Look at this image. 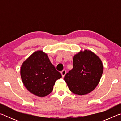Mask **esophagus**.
<instances>
[{
  "instance_id": "1",
  "label": "esophagus",
  "mask_w": 121,
  "mask_h": 121,
  "mask_svg": "<svg viewBox=\"0 0 121 121\" xmlns=\"http://www.w3.org/2000/svg\"><path fill=\"white\" fill-rule=\"evenodd\" d=\"M61 75H62V76L63 77L65 76V75L66 74V70H63L61 72Z\"/></svg>"
}]
</instances>
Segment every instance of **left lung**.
Segmentation results:
<instances>
[{"label": "left lung", "mask_w": 121, "mask_h": 121, "mask_svg": "<svg viewBox=\"0 0 121 121\" xmlns=\"http://www.w3.org/2000/svg\"><path fill=\"white\" fill-rule=\"evenodd\" d=\"M73 68L64 77L69 90L78 95L91 92L99 84L103 73L102 61L92 52L85 50L73 56Z\"/></svg>", "instance_id": "1"}]
</instances>
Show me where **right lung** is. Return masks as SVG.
Here are the masks:
<instances>
[{
  "label": "right lung",
  "instance_id": "right-lung-1",
  "mask_svg": "<svg viewBox=\"0 0 121 121\" xmlns=\"http://www.w3.org/2000/svg\"><path fill=\"white\" fill-rule=\"evenodd\" d=\"M20 72L26 89L40 97L49 95L56 81L62 77L47 54L42 51H36L29 57L22 64Z\"/></svg>",
  "mask_w": 121,
  "mask_h": 121
}]
</instances>
